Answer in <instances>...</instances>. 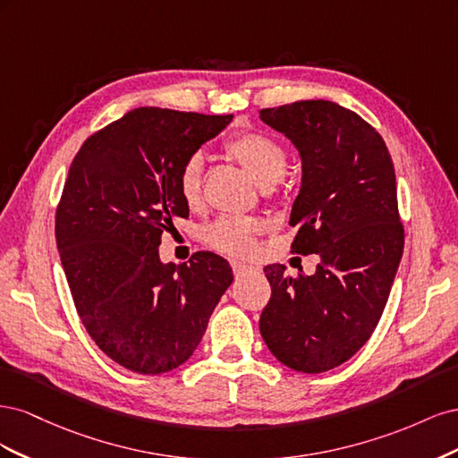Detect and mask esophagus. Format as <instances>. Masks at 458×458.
<instances>
[{"label": "esophagus", "mask_w": 458, "mask_h": 458, "mask_svg": "<svg viewBox=\"0 0 458 458\" xmlns=\"http://www.w3.org/2000/svg\"><path fill=\"white\" fill-rule=\"evenodd\" d=\"M261 269L258 266H250L244 261H233V273L234 276H246V275H258Z\"/></svg>", "instance_id": "34e87169"}]
</instances>
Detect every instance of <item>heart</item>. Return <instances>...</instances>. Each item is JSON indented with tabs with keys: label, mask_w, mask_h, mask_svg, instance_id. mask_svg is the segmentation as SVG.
<instances>
[{
	"label": "heart",
	"mask_w": 458,
	"mask_h": 458,
	"mask_svg": "<svg viewBox=\"0 0 458 458\" xmlns=\"http://www.w3.org/2000/svg\"><path fill=\"white\" fill-rule=\"evenodd\" d=\"M225 152L242 165V170L250 175L261 189L273 187L286 172L288 155L283 145L271 137L248 131L233 137L225 143ZM202 175L204 158L202 155H191L179 170L177 189L179 197L189 208H195L202 200ZM258 224L248 217H221L206 231V239L214 248L227 254H246L252 250L254 234Z\"/></svg>",
	"instance_id": "1"
}]
</instances>
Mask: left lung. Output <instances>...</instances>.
Segmentation results:
<instances>
[{
	"instance_id": "obj_1",
	"label": "left lung",
	"mask_w": 458,
	"mask_h": 458,
	"mask_svg": "<svg viewBox=\"0 0 458 458\" xmlns=\"http://www.w3.org/2000/svg\"><path fill=\"white\" fill-rule=\"evenodd\" d=\"M259 118L294 145L301 187L290 210L298 254L313 275L263 267L271 300L259 332L288 369L317 374L348 361L377 328L403 254L394 162L378 131L332 101L261 108Z\"/></svg>"
}]
</instances>
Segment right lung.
I'll return each mask as SVG.
<instances>
[{"label": "right lung", "instance_id": "obj_1", "mask_svg": "<svg viewBox=\"0 0 458 458\" xmlns=\"http://www.w3.org/2000/svg\"><path fill=\"white\" fill-rule=\"evenodd\" d=\"M233 116L133 108L93 133L68 170L55 237L74 306L91 340L140 374L183 365L233 283L229 261L197 252L164 263L162 233L189 216L183 162Z\"/></svg>", "mask_w": 458, "mask_h": 458}]
</instances>
